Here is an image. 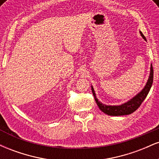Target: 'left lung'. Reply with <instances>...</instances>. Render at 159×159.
Masks as SVG:
<instances>
[{
  "mask_svg": "<svg viewBox=\"0 0 159 159\" xmlns=\"http://www.w3.org/2000/svg\"><path fill=\"white\" fill-rule=\"evenodd\" d=\"M140 36L143 37V39L145 40V41H147V39H146V37L144 36L143 34H142L141 31H140ZM152 81L153 69L152 66L151 64L150 72H149L148 80H147V84L144 86L143 88L142 89L140 92L135 95L134 97L131 98V99H129V101L126 102L122 104V105H107L102 103L101 102L98 101V98H96V93H95V90L93 86H91V88H92V92L95 98V101H96V104H97L98 108L102 111V112L107 115H110V116H123V115L131 114L132 113L134 112V111L140 107V105H141V103L143 102V100L145 99L147 96L148 95L149 90H150L151 87H152Z\"/></svg>",
  "mask_w": 159,
  "mask_h": 159,
  "instance_id": "obj_1",
  "label": "left lung"
}]
</instances>
